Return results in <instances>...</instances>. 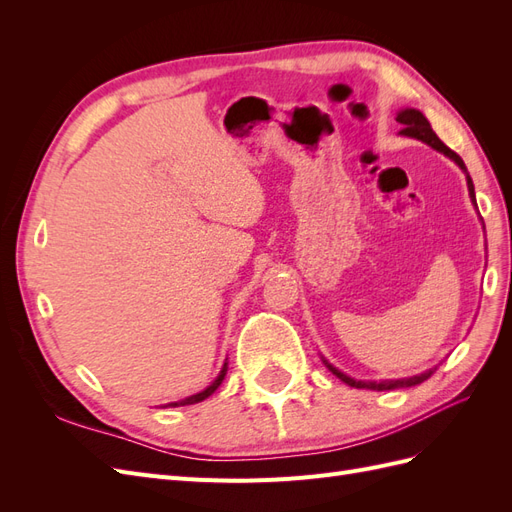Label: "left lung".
<instances>
[{
	"instance_id": "obj_1",
	"label": "left lung",
	"mask_w": 512,
	"mask_h": 512,
	"mask_svg": "<svg viewBox=\"0 0 512 512\" xmlns=\"http://www.w3.org/2000/svg\"><path fill=\"white\" fill-rule=\"evenodd\" d=\"M397 121L401 123V126H404V130H401V134L412 136V138H418V141H423V143L431 145L433 149L442 151L444 156L451 158V160H453V162L463 170V173H466V179H468V190H470V198H472V203L476 205L474 183H472V179H470V175H468V168H466V164H463V160L457 156V153H455L453 149H448V147L440 141V138L436 136V132L431 130L427 117H425L421 111H416V108H404V111H399V113H397ZM324 363H327V361H324ZM327 367L333 371V374H335L339 380L346 382L348 386H354V389H369V391H393V389H406V386H416V384L425 382V380L433 374V371H436V367H433V369H427L425 374H418V376H412V378H401V380H380V382H363V380H354V378H350V376L342 374V371L335 369V367H333V365H329V363H327Z\"/></svg>"
}]
</instances>
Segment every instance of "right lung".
Instances as JSON below:
<instances>
[{"label": "right lung", "instance_id": "right-lung-1", "mask_svg": "<svg viewBox=\"0 0 512 512\" xmlns=\"http://www.w3.org/2000/svg\"><path fill=\"white\" fill-rule=\"evenodd\" d=\"M226 363H224V367H222V371H220V376L215 378L205 391H200V393H196V395H192V397H185V399H181V401H173V404H168L170 408H177V406H192V404H198V401H203V399H207L209 395H213L215 391H218V386L222 384V380H224V376H226Z\"/></svg>", "mask_w": 512, "mask_h": 512}]
</instances>
